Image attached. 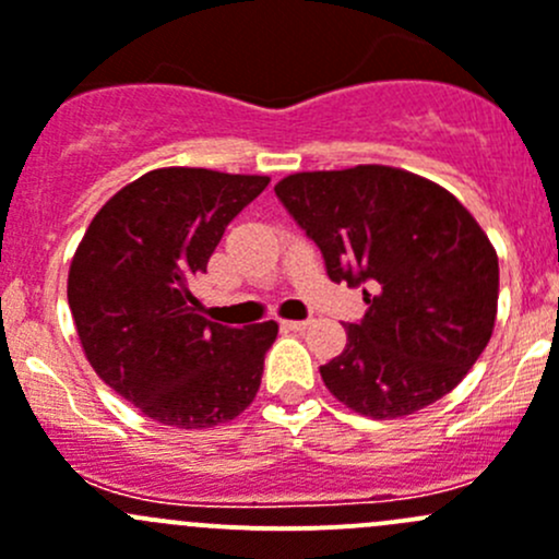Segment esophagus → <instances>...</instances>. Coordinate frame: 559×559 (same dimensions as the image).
Listing matches in <instances>:
<instances>
[{
  "label": "esophagus",
  "instance_id": "obj_1",
  "mask_svg": "<svg viewBox=\"0 0 559 559\" xmlns=\"http://www.w3.org/2000/svg\"><path fill=\"white\" fill-rule=\"evenodd\" d=\"M309 325V320H282V329L287 331H304Z\"/></svg>",
  "mask_w": 559,
  "mask_h": 559
}]
</instances>
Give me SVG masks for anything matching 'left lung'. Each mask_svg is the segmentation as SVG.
<instances>
[{
    "label": "left lung",
    "mask_w": 559,
    "mask_h": 559,
    "mask_svg": "<svg viewBox=\"0 0 559 559\" xmlns=\"http://www.w3.org/2000/svg\"><path fill=\"white\" fill-rule=\"evenodd\" d=\"M334 282L369 304L345 350L320 367L358 416L405 418L462 383L497 320L500 266L489 236L445 187L391 165L304 170L274 187Z\"/></svg>",
    "instance_id": "8db88e82"
}]
</instances>
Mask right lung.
I'll list each match as a JSON object with an SVG mask.
<instances>
[{
	"label": "right lung",
	"instance_id": "right-lung-1",
	"mask_svg": "<svg viewBox=\"0 0 559 559\" xmlns=\"http://www.w3.org/2000/svg\"><path fill=\"white\" fill-rule=\"evenodd\" d=\"M269 176L157 168L121 187L75 250L68 301L105 385L174 429L234 421L261 389L274 320L230 329L201 314L192 280Z\"/></svg>",
	"mask_w": 559,
	"mask_h": 559
}]
</instances>
